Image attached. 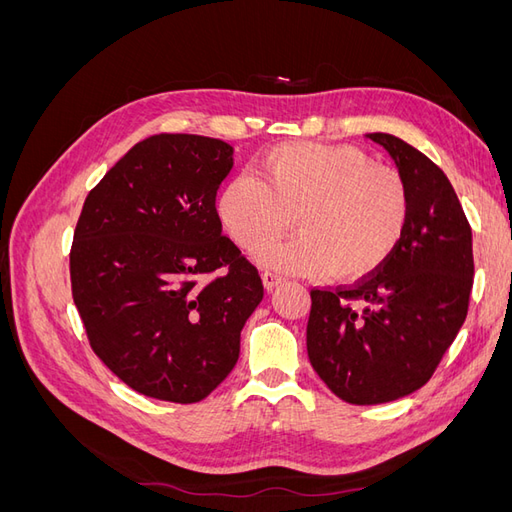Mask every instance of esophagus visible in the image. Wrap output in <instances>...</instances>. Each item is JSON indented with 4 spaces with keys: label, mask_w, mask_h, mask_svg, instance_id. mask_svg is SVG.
Masks as SVG:
<instances>
[{
    "label": "esophagus",
    "mask_w": 512,
    "mask_h": 512,
    "mask_svg": "<svg viewBox=\"0 0 512 512\" xmlns=\"http://www.w3.org/2000/svg\"><path fill=\"white\" fill-rule=\"evenodd\" d=\"M282 282H284L282 275H277V273H273V271H265V273H262V284H265L267 290L277 288Z\"/></svg>",
    "instance_id": "1"
}]
</instances>
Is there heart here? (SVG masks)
Segmentation results:
<instances>
[{
  "mask_svg": "<svg viewBox=\"0 0 512 512\" xmlns=\"http://www.w3.org/2000/svg\"><path fill=\"white\" fill-rule=\"evenodd\" d=\"M260 179L239 175L226 183L218 213L245 252L265 247L267 267L297 275L329 273L354 282L376 273L404 241L412 194L397 168L376 164L348 145L284 143L260 160Z\"/></svg>",
  "mask_w": 512,
  "mask_h": 512,
  "instance_id": "heart-1",
  "label": "heart"
}]
</instances>
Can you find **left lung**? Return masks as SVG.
<instances>
[{"instance_id":"obj_1","label":"left lung","mask_w":512,"mask_h":512,"mask_svg":"<svg viewBox=\"0 0 512 512\" xmlns=\"http://www.w3.org/2000/svg\"><path fill=\"white\" fill-rule=\"evenodd\" d=\"M406 177L412 215L384 265L350 288H314L307 354L316 374L356 406L421 389L468 316L472 228L451 181L425 153L384 132L367 134Z\"/></svg>"}]
</instances>
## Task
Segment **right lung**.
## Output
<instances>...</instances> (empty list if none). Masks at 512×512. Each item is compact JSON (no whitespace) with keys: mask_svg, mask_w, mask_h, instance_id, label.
Segmentation results:
<instances>
[{"mask_svg":"<svg viewBox=\"0 0 512 512\" xmlns=\"http://www.w3.org/2000/svg\"><path fill=\"white\" fill-rule=\"evenodd\" d=\"M232 147L198 134L136 143L85 198L72 299L100 361L130 389L196 404L237 365L262 301L258 269L222 235Z\"/></svg>","mask_w":512,"mask_h":512,"instance_id":"add662e5","label":"right lung"}]
</instances>
